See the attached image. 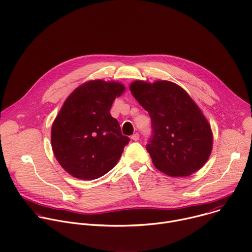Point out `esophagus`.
I'll use <instances>...</instances> for the list:
<instances>
[{"instance_id":"34e87169","label":"esophagus","mask_w":252,"mask_h":252,"mask_svg":"<svg viewBox=\"0 0 252 252\" xmlns=\"http://www.w3.org/2000/svg\"><path fill=\"white\" fill-rule=\"evenodd\" d=\"M131 139H132V140H134V141H137V140L139 139V134H138L137 132L133 133V134L131 135Z\"/></svg>"}]
</instances>
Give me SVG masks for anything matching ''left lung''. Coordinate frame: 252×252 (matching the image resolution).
Here are the masks:
<instances>
[{"mask_svg":"<svg viewBox=\"0 0 252 252\" xmlns=\"http://www.w3.org/2000/svg\"><path fill=\"white\" fill-rule=\"evenodd\" d=\"M129 89L151 119L152 136L146 150L156 168L171 177L200 170L212 152L213 133L189 94L169 81L136 80Z\"/></svg>","mask_w":252,"mask_h":252,"instance_id":"obj_1","label":"left lung"}]
</instances>
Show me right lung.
<instances>
[{
	"label": "right lung",
	"mask_w": 252,
	"mask_h": 252,
	"mask_svg": "<svg viewBox=\"0 0 252 252\" xmlns=\"http://www.w3.org/2000/svg\"><path fill=\"white\" fill-rule=\"evenodd\" d=\"M125 86L92 80L76 88L64 102L51 127L53 153L75 178L94 180L118 163L129 138L122 134L110 110Z\"/></svg>",
	"instance_id": "obj_1"
}]
</instances>
